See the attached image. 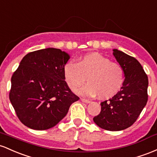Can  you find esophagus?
<instances>
[{
    "instance_id": "1",
    "label": "esophagus",
    "mask_w": 157,
    "mask_h": 157,
    "mask_svg": "<svg viewBox=\"0 0 157 157\" xmlns=\"http://www.w3.org/2000/svg\"><path fill=\"white\" fill-rule=\"evenodd\" d=\"M81 101H82V102H84V103H87V104L90 103V100L85 99V98H81Z\"/></svg>"
}]
</instances>
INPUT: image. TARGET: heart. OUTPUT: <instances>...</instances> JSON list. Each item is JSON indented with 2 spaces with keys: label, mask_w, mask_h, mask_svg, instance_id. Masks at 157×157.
<instances>
[{
  "label": "heart",
  "mask_w": 157,
  "mask_h": 157,
  "mask_svg": "<svg viewBox=\"0 0 157 157\" xmlns=\"http://www.w3.org/2000/svg\"><path fill=\"white\" fill-rule=\"evenodd\" d=\"M65 82L72 90H76L87 78V84L79 90L84 96L98 95L100 98H108L120 90L124 81V70L120 64L99 54L81 56L76 63L68 62L64 67Z\"/></svg>",
  "instance_id": "b5f03b06"
}]
</instances>
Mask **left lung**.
Listing matches in <instances>:
<instances>
[{
  "label": "left lung",
  "mask_w": 157,
  "mask_h": 157,
  "mask_svg": "<svg viewBox=\"0 0 157 157\" xmlns=\"http://www.w3.org/2000/svg\"><path fill=\"white\" fill-rule=\"evenodd\" d=\"M113 54L124 70V84L113 97L101 102V112L93 121L102 129L119 131L131 127L145 107L148 78L135 58L117 49Z\"/></svg>",
  "instance_id": "obj_1"
}]
</instances>
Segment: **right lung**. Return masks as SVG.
I'll return each mask as SVG.
<instances>
[{"label":"right lung","mask_w":157,"mask_h":157,"mask_svg":"<svg viewBox=\"0 0 157 157\" xmlns=\"http://www.w3.org/2000/svg\"><path fill=\"white\" fill-rule=\"evenodd\" d=\"M69 54L46 48L23 58L11 78L10 100L17 117L33 130L56 126L79 98L70 90L64 76Z\"/></svg>","instance_id":"1"}]
</instances>
